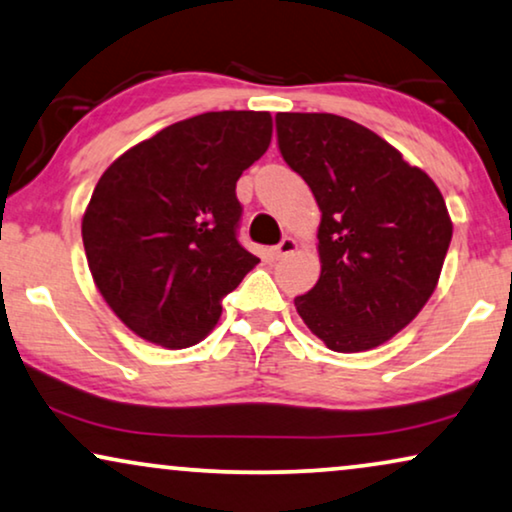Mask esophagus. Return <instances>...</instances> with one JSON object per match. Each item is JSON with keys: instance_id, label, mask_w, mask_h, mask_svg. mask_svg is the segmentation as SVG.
<instances>
[{"instance_id": "34e87169", "label": "esophagus", "mask_w": 512, "mask_h": 512, "mask_svg": "<svg viewBox=\"0 0 512 512\" xmlns=\"http://www.w3.org/2000/svg\"><path fill=\"white\" fill-rule=\"evenodd\" d=\"M295 250H297V241H295V238H292V236H285L283 241L278 243L276 248L271 250V252H274V257H276V260H281V257L290 255V252H295Z\"/></svg>"}]
</instances>
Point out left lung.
Wrapping results in <instances>:
<instances>
[{"label": "left lung", "instance_id": "1", "mask_svg": "<svg viewBox=\"0 0 512 512\" xmlns=\"http://www.w3.org/2000/svg\"><path fill=\"white\" fill-rule=\"evenodd\" d=\"M278 149L320 208V278L295 299L339 353L370 351L410 325L438 285L452 241L445 199L424 170L356 121L276 114Z\"/></svg>", "mask_w": 512, "mask_h": 512}]
</instances>
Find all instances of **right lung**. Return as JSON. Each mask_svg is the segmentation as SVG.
I'll return each mask as SVG.
<instances>
[{
	"label": "right lung",
	"instance_id": "1",
	"mask_svg": "<svg viewBox=\"0 0 512 512\" xmlns=\"http://www.w3.org/2000/svg\"><path fill=\"white\" fill-rule=\"evenodd\" d=\"M269 112H206L128 149L93 189L81 238L100 295L163 349L199 344L257 257L238 243L236 182L269 149Z\"/></svg>",
	"mask_w": 512,
	"mask_h": 512
}]
</instances>
